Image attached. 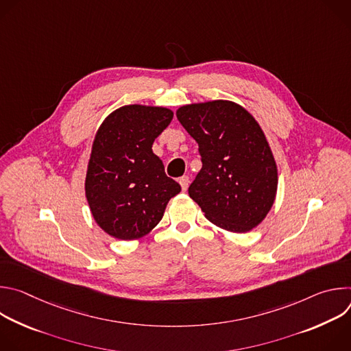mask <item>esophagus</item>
<instances>
[{
    "instance_id": "esophagus-1",
    "label": "esophagus",
    "mask_w": 351,
    "mask_h": 351,
    "mask_svg": "<svg viewBox=\"0 0 351 351\" xmlns=\"http://www.w3.org/2000/svg\"><path fill=\"white\" fill-rule=\"evenodd\" d=\"M179 183H180V186H182V190H183V191H186V190H187V187H189V183H190L189 176H182V178L179 179Z\"/></svg>"
}]
</instances>
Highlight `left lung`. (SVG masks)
I'll list each match as a JSON object with an SVG mask.
<instances>
[{
	"label": "left lung",
	"mask_w": 351,
	"mask_h": 351,
	"mask_svg": "<svg viewBox=\"0 0 351 351\" xmlns=\"http://www.w3.org/2000/svg\"><path fill=\"white\" fill-rule=\"evenodd\" d=\"M176 117L202 156L189 195L206 218L234 233L261 223L275 202L278 169L257 121L223 99L183 106Z\"/></svg>",
	"instance_id": "left-lung-1"
}]
</instances>
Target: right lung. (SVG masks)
<instances>
[{"mask_svg":"<svg viewBox=\"0 0 351 351\" xmlns=\"http://www.w3.org/2000/svg\"><path fill=\"white\" fill-rule=\"evenodd\" d=\"M172 118L168 108L134 104L114 111L99 126L84 186L93 218L108 234L121 240L145 236L180 191L153 153L154 140Z\"/></svg>","mask_w":351,"mask_h":351,"instance_id":"add662e5","label":"right lung"}]
</instances>
